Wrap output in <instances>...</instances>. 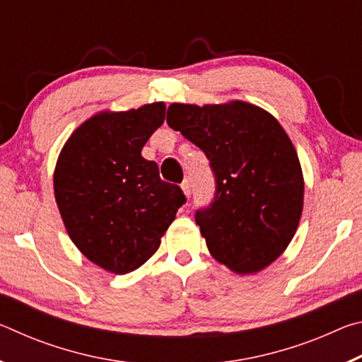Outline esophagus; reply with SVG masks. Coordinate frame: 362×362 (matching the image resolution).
<instances>
[{
  "mask_svg": "<svg viewBox=\"0 0 362 362\" xmlns=\"http://www.w3.org/2000/svg\"><path fill=\"white\" fill-rule=\"evenodd\" d=\"M182 189H183V193H185L187 198H189V193H192V185H189V180L188 179H185V180L182 182Z\"/></svg>",
  "mask_w": 362,
  "mask_h": 362,
  "instance_id": "1",
  "label": "esophagus"
}]
</instances>
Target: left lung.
<instances>
[{
	"instance_id": "obj_1",
	"label": "left lung",
	"mask_w": 362,
	"mask_h": 362,
	"mask_svg": "<svg viewBox=\"0 0 362 362\" xmlns=\"http://www.w3.org/2000/svg\"><path fill=\"white\" fill-rule=\"evenodd\" d=\"M168 124L199 146L216 196L194 220L209 252L231 272L268 267L289 246L303 209L297 151L274 116L252 103H173Z\"/></svg>"
}]
</instances>
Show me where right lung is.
Wrapping results in <instances>:
<instances>
[{"label":"right lung","mask_w":362,"mask_h":362,"mask_svg":"<svg viewBox=\"0 0 362 362\" xmlns=\"http://www.w3.org/2000/svg\"><path fill=\"white\" fill-rule=\"evenodd\" d=\"M164 115L163 102L99 113L71 134L59 155L54 194L65 228L83 255L107 272L142 267L187 201L142 156Z\"/></svg>","instance_id":"add662e5"}]
</instances>
